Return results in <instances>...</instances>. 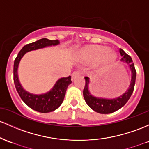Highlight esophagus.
Masks as SVG:
<instances>
[{
    "instance_id": "obj_1",
    "label": "esophagus",
    "mask_w": 149,
    "mask_h": 149,
    "mask_svg": "<svg viewBox=\"0 0 149 149\" xmlns=\"http://www.w3.org/2000/svg\"><path fill=\"white\" fill-rule=\"evenodd\" d=\"M80 75H81V72H80V71H74L73 73H72V75H71V80H72V81H73L75 78L77 77V76H80Z\"/></svg>"
}]
</instances>
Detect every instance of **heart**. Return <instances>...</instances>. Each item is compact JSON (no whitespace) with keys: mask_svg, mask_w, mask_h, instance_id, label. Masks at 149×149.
<instances>
[{"mask_svg":"<svg viewBox=\"0 0 149 149\" xmlns=\"http://www.w3.org/2000/svg\"><path fill=\"white\" fill-rule=\"evenodd\" d=\"M76 57L83 60L97 61L98 66H107L116 60L117 54L105 47H94L83 48L76 54Z\"/></svg>","mask_w":149,"mask_h":149,"instance_id":"1","label":"heart"}]
</instances>
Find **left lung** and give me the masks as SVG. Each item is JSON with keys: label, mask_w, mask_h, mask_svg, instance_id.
Segmentation results:
<instances>
[{"label": "left lung", "mask_w": 149, "mask_h": 149, "mask_svg": "<svg viewBox=\"0 0 149 149\" xmlns=\"http://www.w3.org/2000/svg\"><path fill=\"white\" fill-rule=\"evenodd\" d=\"M120 53L122 56L121 61L129 65L131 73H132L130 86L123 94L121 95L119 97L112 99L104 98V97H96V96L93 95L89 90L90 78L88 77H85L86 85H85V88L83 89V97H84L85 100L88 105L97 113L109 114L120 109L121 107H123L127 103L134 91L136 76L134 64L132 61L131 56H129L127 53H125L123 49H120Z\"/></svg>", "instance_id": "1"}]
</instances>
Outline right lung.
<instances>
[{
    "label": "right lung",
    "instance_id": "obj_1",
    "mask_svg": "<svg viewBox=\"0 0 149 149\" xmlns=\"http://www.w3.org/2000/svg\"><path fill=\"white\" fill-rule=\"evenodd\" d=\"M59 41L58 40H49L47 38H43L36 41L33 43L26 45L19 51L17 56L16 57L14 61V83L19 95L28 107L42 113L53 112L59 107L64 99L67 88L72 83L71 76L66 78H59L53 88L47 93L40 95L33 94L25 91L19 82L18 73H17L19 63L27 52L43 49L45 47L56 46L59 45Z\"/></svg>",
    "mask_w": 149,
    "mask_h": 149
}]
</instances>
